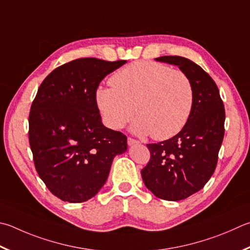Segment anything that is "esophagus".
<instances>
[{
  "instance_id": "1",
  "label": "esophagus",
  "mask_w": 250,
  "mask_h": 250,
  "mask_svg": "<svg viewBox=\"0 0 250 250\" xmlns=\"http://www.w3.org/2000/svg\"><path fill=\"white\" fill-rule=\"evenodd\" d=\"M139 143H140V141H138V140H134V139H132V138H128V144H129V145L139 144Z\"/></svg>"
}]
</instances>
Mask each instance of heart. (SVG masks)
<instances>
[{"label": "heart", "instance_id": "1", "mask_svg": "<svg viewBox=\"0 0 250 250\" xmlns=\"http://www.w3.org/2000/svg\"><path fill=\"white\" fill-rule=\"evenodd\" d=\"M111 87L96 93L98 108L113 129L139 117L133 131L167 140L185 128L193 106L191 81L184 72L154 61H137L113 74Z\"/></svg>", "mask_w": 250, "mask_h": 250}]
</instances>
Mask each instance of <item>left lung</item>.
Wrapping results in <instances>:
<instances>
[{"label": "left lung", "mask_w": 250, "mask_h": 250, "mask_svg": "<svg viewBox=\"0 0 250 250\" xmlns=\"http://www.w3.org/2000/svg\"><path fill=\"white\" fill-rule=\"evenodd\" d=\"M156 60L177 65L188 76L193 87V106L179 133L146 144L151 158L141 175L157 198L179 201L201 190L214 172L224 138L225 109L215 82L202 67L178 56Z\"/></svg>", "instance_id": "left-lung-1"}]
</instances>
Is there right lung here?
<instances>
[{
    "label": "right lung",
    "instance_id": "obj_1",
    "mask_svg": "<svg viewBox=\"0 0 250 250\" xmlns=\"http://www.w3.org/2000/svg\"><path fill=\"white\" fill-rule=\"evenodd\" d=\"M126 61L76 59L42 81L29 112L34 164L47 188L71 203L87 201L105 185L126 137L106 128L96 101L99 83Z\"/></svg>",
    "mask_w": 250,
    "mask_h": 250
}]
</instances>
